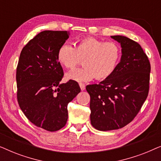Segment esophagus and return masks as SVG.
Wrapping results in <instances>:
<instances>
[{
    "mask_svg": "<svg viewBox=\"0 0 161 161\" xmlns=\"http://www.w3.org/2000/svg\"><path fill=\"white\" fill-rule=\"evenodd\" d=\"M79 86H80V89L82 90V91H83V90H85V89H86V86H85V85L83 84V83H79Z\"/></svg>",
    "mask_w": 161,
    "mask_h": 161,
    "instance_id": "esophagus-1",
    "label": "esophagus"
}]
</instances>
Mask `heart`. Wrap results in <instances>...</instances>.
Masks as SVG:
<instances>
[{
  "label": "heart",
  "instance_id": "1",
  "mask_svg": "<svg viewBox=\"0 0 161 161\" xmlns=\"http://www.w3.org/2000/svg\"><path fill=\"white\" fill-rule=\"evenodd\" d=\"M121 55L117 43L86 37L77 41L75 47L69 44L61 45L57 53V59L67 69H73L80 59H84V67L69 72L67 78L77 82H88L94 78L104 80L111 76L117 68Z\"/></svg>",
  "mask_w": 161,
  "mask_h": 161
}]
</instances>
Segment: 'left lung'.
I'll use <instances>...</instances> for the list:
<instances>
[{"label": "left lung", "mask_w": 161, "mask_h": 161, "mask_svg": "<svg viewBox=\"0 0 161 161\" xmlns=\"http://www.w3.org/2000/svg\"><path fill=\"white\" fill-rule=\"evenodd\" d=\"M122 47L115 72L99 84L88 85L90 119L101 131L117 130L132 122L148 96L150 63L141 45L124 36H111Z\"/></svg>", "instance_id": "1"}]
</instances>
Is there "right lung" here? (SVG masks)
I'll return each mask as SVG.
<instances>
[{"instance_id":"obj_1","label":"right lung","mask_w":161,"mask_h":161,"mask_svg":"<svg viewBox=\"0 0 161 161\" xmlns=\"http://www.w3.org/2000/svg\"><path fill=\"white\" fill-rule=\"evenodd\" d=\"M66 31H44L23 48L17 67V101L28 119L47 131L65 126L68 103L80 92L76 81L61 83L58 48L69 38Z\"/></svg>"}]
</instances>
